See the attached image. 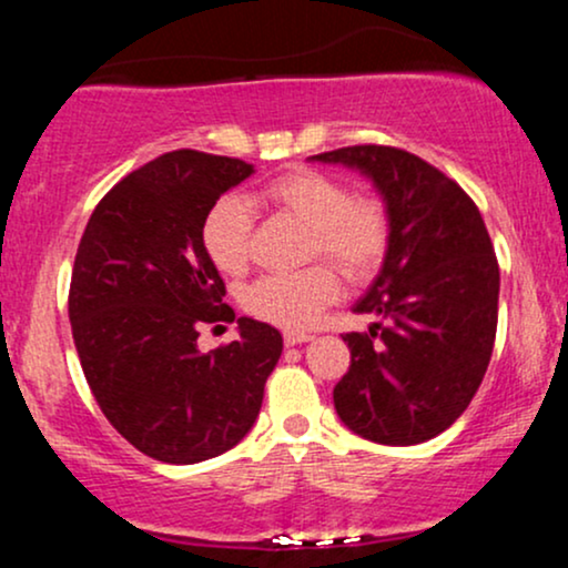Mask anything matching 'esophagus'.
<instances>
[{
    "mask_svg": "<svg viewBox=\"0 0 568 568\" xmlns=\"http://www.w3.org/2000/svg\"><path fill=\"white\" fill-rule=\"evenodd\" d=\"M285 347H296V344L312 342L310 334H302V331H285Z\"/></svg>",
    "mask_w": 568,
    "mask_h": 568,
    "instance_id": "esophagus-1",
    "label": "esophagus"
}]
</instances>
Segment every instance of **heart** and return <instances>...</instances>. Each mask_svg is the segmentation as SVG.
Masks as SVG:
<instances>
[{
  "instance_id": "obj_1",
  "label": "heart",
  "mask_w": 568,
  "mask_h": 568,
  "mask_svg": "<svg viewBox=\"0 0 568 568\" xmlns=\"http://www.w3.org/2000/svg\"><path fill=\"white\" fill-rule=\"evenodd\" d=\"M262 200L315 230L312 251L349 280H366L389 245L387 211L374 200H355L344 181L317 171H291L266 184ZM253 205L245 197H221L202 221V245L221 272L237 275L251 258ZM338 296V277L328 266L291 275H266L247 285L243 304L251 315L280 328L302 331Z\"/></svg>"
}]
</instances>
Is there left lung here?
<instances>
[{"label":"left lung","instance_id":"obj_1","mask_svg":"<svg viewBox=\"0 0 568 568\" xmlns=\"http://www.w3.org/2000/svg\"><path fill=\"white\" fill-rule=\"evenodd\" d=\"M310 162L374 184L389 219L379 275L352 312L376 315L347 334L349 371L334 387L338 419L382 446H416L470 406L497 336L499 264L480 211L456 181L393 146H347Z\"/></svg>","mask_w":568,"mask_h":568}]
</instances>
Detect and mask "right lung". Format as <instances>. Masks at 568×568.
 <instances>
[{"label": "right lung", "mask_w": 568, "mask_h": 568, "mask_svg": "<svg viewBox=\"0 0 568 568\" xmlns=\"http://www.w3.org/2000/svg\"><path fill=\"white\" fill-rule=\"evenodd\" d=\"M247 175L234 158L162 154L98 202L77 247L69 321L84 379L116 433L168 465L237 446L283 352L280 331L251 317L237 342L197 347V325L224 321L226 306L202 221Z\"/></svg>", "instance_id": "obj_1"}]
</instances>
